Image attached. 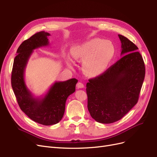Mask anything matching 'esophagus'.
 <instances>
[{
    "mask_svg": "<svg viewBox=\"0 0 157 157\" xmlns=\"http://www.w3.org/2000/svg\"><path fill=\"white\" fill-rule=\"evenodd\" d=\"M84 84H83L82 82H78V83L77 84V89L82 88H84Z\"/></svg>",
    "mask_w": 157,
    "mask_h": 157,
    "instance_id": "obj_1",
    "label": "esophagus"
}]
</instances>
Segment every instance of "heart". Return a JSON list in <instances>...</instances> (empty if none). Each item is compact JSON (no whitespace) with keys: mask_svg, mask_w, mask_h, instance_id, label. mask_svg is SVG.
<instances>
[{"mask_svg":"<svg viewBox=\"0 0 157 157\" xmlns=\"http://www.w3.org/2000/svg\"><path fill=\"white\" fill-rule=\"evenodd\" d=\"M71 55L77 61H82L84 72L97 76L105 72L115 55V48L109 40L93 39L73 47Z\"/></svg>","mask_w":157,"mask_h":157,"instance_id":"heart-1","label":"heart"}]
</instances>
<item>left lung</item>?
I'll use <instances>...</instances> for the list:
<instances>
[{"label": "left lung", "instance_id": "obj_1", "mask_svg": "<svg viewBox=\"0 0 157 157\" xmlns=\"http://www.w3.org/2000/svg\"><path fill=\"white\" fill-rule=\"evenodd\" d=\"M122 58L86 84L88 109L94 119L103 124L119 121L137 103L145 75V63L138 48L118 35Z\"/></svg>", "mask_w": 157, "mask_h": 157}]
</instances>
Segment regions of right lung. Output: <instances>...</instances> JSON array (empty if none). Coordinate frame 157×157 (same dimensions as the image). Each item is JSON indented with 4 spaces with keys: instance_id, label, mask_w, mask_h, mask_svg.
I'll use <instances>...</instances> for the list:
<instances>
[{
    "instance_id": "1",
    "label": "right lung",
    "mask_w": 157,
    "mask_h": 157,
    "mask_svg": "<svg viewBox=\"0 0 157 157\" xmlns=\"http://www.w3.org/2000/svg\"><path fill=\"white\" fill-rule=\"evenodd\" d=\"M50 33L40 31L23 41L19 46L13 60L11 83L18 105L31 120L39 124L50 126L58 123L63 118L67 98L75 92L78 80L71 78L56 82L43 98H35L27 87L24 75L33 50L49 44Z\"/></svg>"
}]
</instances>
